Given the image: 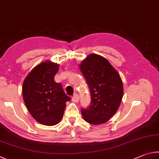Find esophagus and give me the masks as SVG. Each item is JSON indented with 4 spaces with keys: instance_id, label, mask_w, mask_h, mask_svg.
Segmentation results:
<instances>
[{
    "instance_id": "34e87169",
    "label": "esophagus",
    "mask_w": 159,
    "mask_h": 159,
    "mask_svg": "<svg viewBox=\"0 0 159 159\" xmlns=\"http://www.w3.org/2000/svg\"><path fill=\"white\" fill-rule=\"evenodd\" d=\"M79 99H80V97H79V96H78V94L75 93V95L72 96V101L74 102H79Z\"/></svg>"
}]
</instances>
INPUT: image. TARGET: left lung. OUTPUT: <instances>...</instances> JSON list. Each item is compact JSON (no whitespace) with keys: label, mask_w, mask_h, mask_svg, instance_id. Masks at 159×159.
Here are the masks:
<instances>
[{"label":"left lung","mask_w":159,"mask_h":159,"mask_svg":"<svg viewBox=\"0 0 159 159\" xmlns=\"http://www.w3.org/2000/svg\"><path fill=\"white\" fill-rule=\"evenodd\" d=\"M89 87L91 103L82 110L84 120L93 125L104 124L116 112L124 94L121 78L106 58L91 54L80 64Z\"/></svg>","instance_id":"8db88e82"}]
</instances>
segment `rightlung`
Returning <instances> with one entry per match:
<instances>
[{
  "label": "right lung",
  "mask_w": 159,
  "mask_h": 159,
  "mask_svg": "<svg viewBox=\"0 0 159 159\" xmlns=\"http://www.w3.org/2000/svg\"><path fill=\"white\" fill-rule=\"evenodd\" d=\"M59 65L45 61L32 69L22 86L24 103L38 123L54 126L61 121L70 98L64 93L62 86L54 82Z\"/></svg>",
  "instance_id": "1"
}]
</instances>
